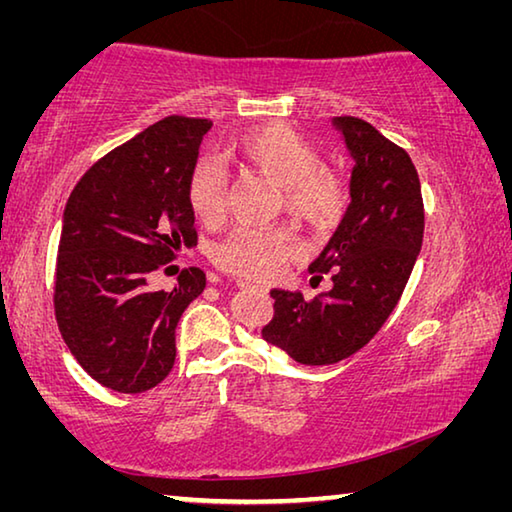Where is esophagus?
<instances>
[{
	"instance_id": "1",
	"label": "esophagus",
	"mask_w": 512,
	"mask_h": 512,
	"mask_svg": "<svg viewBox=\"0 0 512 512\" xmlns=\"http://www.w3.org/2000/svg\"><path fill=\"white\" fill-rule=\"evenodd\" d=\"M237 287H239V289H259V291H264V293H266V289H262V287H257V284H253V282H248V280H237Z\"/></svg>"
}]
</instances>
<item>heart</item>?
<instances>
[{
  "label": "heart",
  "instance_id": "1",
  "mask_svg": "<svg viewBox=\"0 0 512 512\" xmlns=\"http://www.w3.org/2000/svg\"><path fill=\"white\" fill-rule=\"evenodd\" d=\"M228 158L282 187L284 207L298 221L327 228L345 207V185L336 173L320 169V155L289 128L271 126L246 133ZM192 212L203 223H216L225 212V173L219 162L201 160L187 180ZM298 241L284 228L239 225L214 250L216 264L246 280H271L293 257Z\"/></svg>",
  "mask_w": 512,
  "mask_h": 512
}]
</instances>
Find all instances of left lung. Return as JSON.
I'll return each mask as SVG.
<instances>
[{
	"label": "left lung",
	"instance_id": "1",
	"mask_svg": "<svg viewBox=\"0 0 512 512\" xmlns=\"http://www.w3.org/2000/svg\"><path fill=\"white\" fill-rule=\"evenodd\" d=\"M354 162L350 205L314 264L311 280L332 273L314 300L273 289L275 316L262 339L305 366H327L361 350L391 316L422 248L424 205L409 153L357 117H334Z\"/></svg>",
	"mask_w": 512,
	"mask_h": 512
}]
</instances>
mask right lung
<instances>
[{
    "mask_svg": "<svg viewBox=\"0 0 512 512\" xmlns=\"http://www.w3.org/2000/svg\"><path fill=\"white\" fill-rule=\"evenodd\" d=\"M207 119L167 117L110 151L79 180L63 212L54 307L69 352L99 384L144 393L176 361V327L205 289L201 268L171 291L151 275L196 246L187 180Z\"/></svg>",
    "mask_w": 512,
    "mask_h": 512,
    "instance_id": "obj_1",
    "label": "right lung"
}]
</instances>
